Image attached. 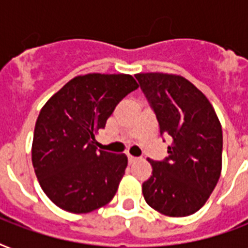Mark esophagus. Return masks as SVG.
I'll return each mask as SVG.
<instances>
[{"mask_svg": "<svg viewBox=\"0 0 248 248\" xmlns=\"http://www.w3.org/2000/svg\"><path fill=\"white\" fill-rule=\"evenodd\" d=\"M127 158H128V162H130V163H134L135 161H138V158H136V157H134V155H128Z\"/></svg>", "mask_w": 248, "mask_h": 248, "instance_id": "esophagus-1", "label": "esophagus"}]
</instances>
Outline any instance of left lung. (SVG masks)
<instances>
[{
	"instance_id": "8db88e82",
	"label": "left lung",
	"mask_w": 248,
	"mask_h": 248,
	"mask_svg": "<svg viewBox=\"0 0 248 248\" xmlns=\"http://www.w3.org/2000/svg\"><path fill=\"white\" fill-rule=\"evenodd\" d=\"M135 77L161 134L172 139L165 161L148 159L152 175L143 183L145 202L166 216L192 215L207 202L219 181L221 124L204 93L183 76L151 72Z\"/></svg>"
}]
</instances>
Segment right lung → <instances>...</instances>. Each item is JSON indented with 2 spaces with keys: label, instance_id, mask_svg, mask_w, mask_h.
I'll return each mask as SVG.
<instances>
[{
  "label": "right lung",
  "instance_id": "add662e5",
  "mask_svg": "<svg viewBox=\"0 0 248 248\" xmlns=\"http://www.w3.org/2000/svg\"><path fill=\"white\" fill-rule=\"evenodd\" d=\"M138 87L130 75L89 73L72 78L42 107L32 163L41 188L58 207L87 214L113 200L127 157L97 151L95 135Z\"/></svg>",
  "mask_w": 248,
  "mask_h": 248
}]
</instances>
